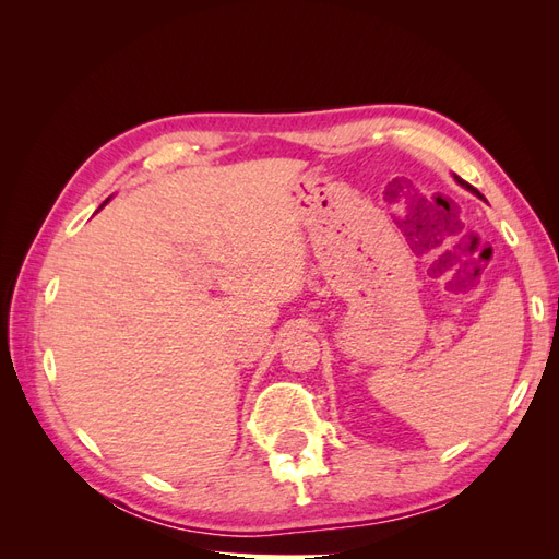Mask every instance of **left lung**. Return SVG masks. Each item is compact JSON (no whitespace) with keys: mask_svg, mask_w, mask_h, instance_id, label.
<instances>
[{"mask_svg":"<svg viewBox=\"0 0 559 559\" xmlns=\"http://www.w3.org/2000/svg\"><path fill=\"white\" fill-rule=\"evenodd\" d=\"M452 177H454V181H456V183H460V186H464V189H466V191H471L473 195H478V198H480V193H478L476 189H473V186H471V183H466V181H464L462 177H456V175H452Z\"/></svg>","mask_w":559,"mask_h":559,"instance_id":"obj_1","label":"left lung"}]
</instances>
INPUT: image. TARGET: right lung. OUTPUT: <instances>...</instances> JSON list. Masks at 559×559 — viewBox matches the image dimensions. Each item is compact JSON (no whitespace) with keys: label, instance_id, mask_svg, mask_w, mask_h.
Instances as JSON below:
<instances>
[{"label":"right lung","instance_id":"right-lung-1","mask_svg":"<svg viewBox=\"0 0 559 559\" xmlns=\"http://www.w3.org/2000/svg\"><path fill=\"white\" fill-rule=\"evenodd\" d=\"M109 200H111V198H107V200H105V202H103V207H105V205H107V202H109Z\"/></svg>","mask_w":559,"mask_h":559}]
</instances>
